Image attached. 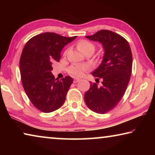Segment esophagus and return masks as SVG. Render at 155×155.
<instances>
[{
    "mask_svg": "<svg viewBox=\"0 0 155 155\" xmlns=\"http://www.w3.org/2000/svg\"><path fill=\"white\" fill-rule=\"evenodd\" d=\"M80 80H81L80 78H74V83H77V82H78V81H79Z\"/></svg>",
    "mask_w": 155,
    "mask_h": 155,
    "instance_id": "34e87169",
    "label": "esophagus"
}]
</instances>
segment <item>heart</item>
Returning <instances> with one entry per match:
<instances>
[{
  "label": "heart",
  "instance_id": "heart-1",
  "mask_svg": "<svg viewBox=\"0 0 155 155\" xmlns=\"http://www.w3.org/2000/svg\"><path fill=\"white\" fill-rule=\"evenodd\" d=\"M77 48L78 51L83 53L84 52L91 51L94 52V50H95V46L93 43L90 42L87 40H81L77 44ZM90 67L89 65L86 64H78L74 65L70 67L68 70V72L70 74H72L74 77H82L85 73L89 70Z\"/></svg>",
  "mask_w": 155,
  "mask_h": 155
}]
</instances>
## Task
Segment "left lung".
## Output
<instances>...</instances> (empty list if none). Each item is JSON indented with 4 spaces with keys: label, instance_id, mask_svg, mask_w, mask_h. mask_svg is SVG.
<instances>
[{
    "label": "left lung",
    "instance_id": "left-lung-1",
    "mask_svg": "<svg viewBox=\"0 0 155 155\" xmlns=\"http://www.w3.org/2000/svg\"><path fill=\"white\" fill-rule=\"evenodd\" d=\"M85 37L101 43L104 56L101 64L91 73L96 77V82L101 78V85L90 81L84 99L91 111L104 114L114 109L124 96L132 72V52L128 41L113 31L101 30Z\"/></svg>",
    "mask_w": 155,
    "mask_h": 155
}]
</instances>
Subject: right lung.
<instances>
[{
    "mask_svg": "<svg viewBox=\"0 0 155 155\" xmlns=\"http://www.w3.org/2000/svg\"><path fill=\"white\" fill-rule=\"evenodd\" d=\"M76 38L44 33L30 39L22 50L20 70L23 87L31 103L41 111L52 112L64 103L73 79L69 76L61 80L54 78L52 65L59 61L62 49Z\"/></svg>",
    "mask_w": 155,
    "mask_h": 155,
    "instance_id": "obj_1",
    "label": "right lung"
}]
</instances>
